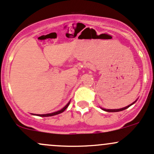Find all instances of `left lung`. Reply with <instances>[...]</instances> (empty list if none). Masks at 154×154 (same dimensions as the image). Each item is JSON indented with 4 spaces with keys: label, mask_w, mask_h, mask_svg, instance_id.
<instances>
[{
    "label": "left lung",
    "mask_w": 154,
    "mask_h": 154,
    "mask_svg": "<svg viewBox=\"0 0 154 154\" xmlns=\"http://www.w3.org/2000/svg\"><path fill=\"white\" fill-rule=\"evenodd\" d=\"M135 102H134L132 104L129 105V106L125 107V108H119V109H104V108H103V110H104V111H108V112H118V111H124V110L127 109V108H129V107H130L131 106H132L134 103H135Z\"/></svg>",
    "instance_id": "8db88e82"
}]
</instances>
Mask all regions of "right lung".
Listing matches in <instances>:
<instances>
[{
	"label": "right lung",
	"instance_id": "right-lung-1",
	"mask_svg": "<svg viewBox=\"0 0 154 154\" xmlns=\"http://www.w3.org/2000/svg\"><path fill=\"white\" fill-rule=\"evenodd\" d=\"M69 103H70V102H69V103H68L67 105H66V106L64 107L63 108H62L61 110H60V111H56V112H54V113H51V114H38V116H54V115H57V114H61L62 112H63L66 109V108H68V106H69Z\"/></svg>",
	"mask_w": 154,
	"mask_h": 154
}]
</instances>
